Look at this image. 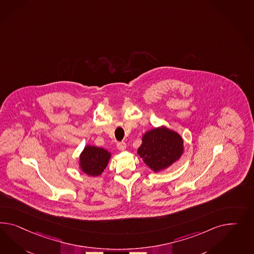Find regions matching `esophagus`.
<instances>
[{
  "mask_svg": "<svg viewBox=\"0 0 254 254\" xmlns=\"http://www.w3.org/2000/svg\"><path fill=\"white\" fill-rule=\"evenodd\" d=\"M117 147L119 151H125L127 149V144L122 141V142H118L117 144Z\"/></svg>",
  "mask_w": 254,
  "mask_h": 254,
  "instance_id": "1",
  "label": "esophagus"
}]
</instances>
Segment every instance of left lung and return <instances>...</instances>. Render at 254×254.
Masks as SVG:
<instances>
[{
  "label": "left lung",
  "instance_id": "1",
  "mask_svg": "<svg viewBox=\"0 0 254 254\" xmlns=\"http://www.w3.org/2000/svg\"><path fill=\"white\" fill-rule=\"evenodd\" d=\"M137 155L154 172L164 171L184 153V139L177 131L161 126L145 132Z\"/></svg>",
  "mask_w": 254,
  "mask_h": 254
}]
</instances>
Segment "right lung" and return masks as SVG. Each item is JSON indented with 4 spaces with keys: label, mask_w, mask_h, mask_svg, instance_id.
Segmentation results:
<instances>
[{
    "label": "right lung",
    "mask_w": 254,
    "mask_h": 254,
    "mask_svg": "<svg viewBox=\"0 0 254 254\" xmlns=\"http://www.w3.org/2000/svg\"><path fill=\"white\" fill-rule=\"evenodd\" d=\"M112 153L101 147L86 145L79 154V169L89 177L96 178L103 174L108 165Z\"/></svg>",
    "instance_id": "right-lung-1"
}]
</instances>
